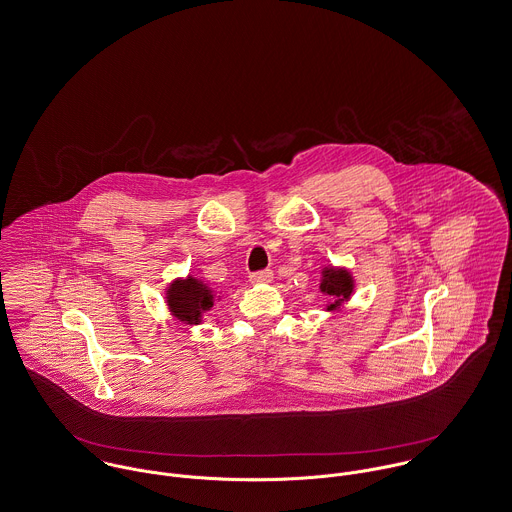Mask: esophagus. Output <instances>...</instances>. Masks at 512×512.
<instances>
[{
  "mask_svg": "<svg viewBox=\"0 0 512 512\" xmlns=\"http://www.w3.org/2000/svg\"><path fill=\"white\" fill-rule=\"evenodd\" d=\"M249 281L255 284L271 283L273 281V271L265 269V271H257L249 275Z\"/></svg>",
  "mask_w": 512,
  "mask_h": 512,
  "instance_id": "34e87169",
  "label": "esophagus"
}]
</instances>
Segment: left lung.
<instances>
[{"instance_id": "obj_1", "label": "left lung", "mask_w": 512, "mask_h": 512, "mask_svg": "<svg viewBox=\"0 0 512 512\" xmlns=\"http://www.w3.org/2000/svg\"><path fill=\"white\" fill-rule=\"evenodd\" d=\"M320 290L334 298V302L328 304L326 310H336V308H340L345 300H349V296L353 292V279L345 269L328 267V269L322 271Z\"/></svg>"}]
</instances>
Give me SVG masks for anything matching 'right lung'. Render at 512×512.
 Here are the masks:
<instances>
[{"label": "right lung", "instance_id": "add662e5", "mask_svg": "<svg viewBox=\"0 0 512 512\" xmlns=\"http://www.w3.org/2000/svg\"><path fill=\"white\" fill-rule=\"evenodd\" d=\"M214 290L200 279L188 277L167 288V304L172 316L184 324H200L202 314L214 306Z\"/></svg>", "mask_w": 512, "mask_h": 512}]
</instances>
